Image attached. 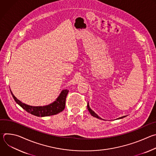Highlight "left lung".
I'll return each instance as SVG.
<instances>
[{"instance_id": "obj_1", "label": "left lung", "mask_w": 156, "mask_h": 156, "mask_svg": "<svg viewBox=\"0 0 156 156\" xmlns=\"http://www.w3.org/2000/svg\"><path fill=\"white\" fill-rule=\"evenodd\" d=\"M87 110H89V112H90V113L91 114V115H92V116H93V117H96V118H98V119H102L101 118H100L94 112V111H93L91 109V108L90 107V105H89V104L87 103ZM123 117H125V116H123V117H120L119 119H122V118H123Z\"/></svg>"}]
</instances>
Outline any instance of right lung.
<instances>
[{"label": "right lung", "mask_w": 156, "mask_h": 156, "mask_svg": "<svg viewBox=\"0 0 156 156\" xmlns=\"http://www.w3.org/2000/svg\"><path fill=\"white\" fill-rule=\"evenodd\" d=\"M69 91L67 90H63L55 102L48 105L38 107L30 106L23 104L15 98L12 91L11 94L15 102L28 113L37 117H46L55 115L58 113L61 112L62 111L64 110L65 107L66 98Z\"/></svg>", "instance_id": "1"}]
</instances>
